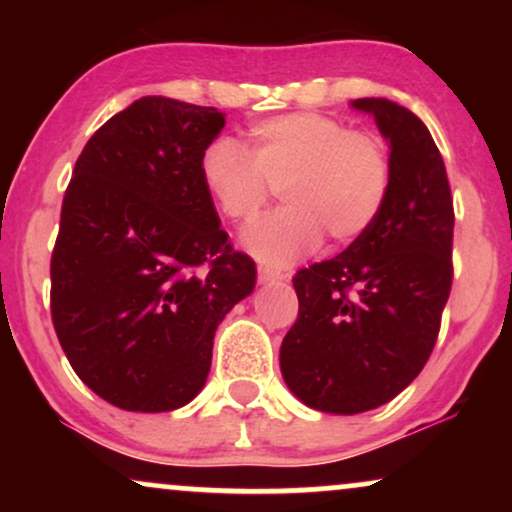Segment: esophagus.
I'll list each match as a JSON object with an SVG mask.
<instances>
[{
	"instance_id": "1",
	"label": "esophagus",
	"mask_w": 512,
	"mask_h": 512,
	"mask_svg": "<svg viewBox=\"0 0 512 512\" xmlns=\"http://www.w3.org/2000/svg\"><path fill=\"white\" fill-rule=\"evenodd\" d=\"M284 270H272L268 265H258V282L261 284H270V282H279V279H286Z\"/></svg>"
}]
</instances>
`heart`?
<instances>
[{
  "instance_id": "b5f03b06",
  "label": "heart",
  "mask_w": 512,
  "mask_h": 512,
  "mask_svg": "<svg viewBox=\"0 0 512 512\" xmlns=\"http://www.w3.org/2000/svg\"><path fill=\"white\" fill-rule=\"evenodd\" d=\"M249 142L251 151L214 137L200 153V177L219 212L235 223L254 219L282 191L289 205L242 233L244 247L265 263L296 261L324 235L335 244L352 242L387 205L394 158L380 132L293 111L251 125Z\"/></svg>"
}]
</instances>
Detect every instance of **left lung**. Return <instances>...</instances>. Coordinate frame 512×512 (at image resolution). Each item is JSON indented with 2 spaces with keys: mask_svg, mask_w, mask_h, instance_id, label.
<instances>
[{
  "mask_svg": "<svg viewBox=\"0 0 512 512\" xmlns=\"http://www.w3.org/2000/svg\"><path fill=\"white\" fill-rule=\"evenodd\" d=\"M354 107L389 139L394 184L368 233L296 272L298 319L279 352L293 394L335 415L384 405L422 373L454 277V205L431 132L396 102Z\"/></svg>",
  "mask_w": 512,
  "mask_h": 512,
  "instance_id": "left-lung-1",
  "label": "left lung"
}]
</instances>
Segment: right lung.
<instances>
[{"label":"right lung","instance_id":"add662e5","mask_svg":"<svg viewBox=\"0 0 512 512\" xmlns=\"http://www.w3.org/2000/svg\"><path fill=\"white\" fill-rule=\"evenodd\" d=\"M226 118L142 97L83 146L51 256V317L74 373L132 412L186 405L212 366L214 331L254 291L200 177Z\"/></svg>","mask_w":512,"mask_h":512}]
</instances>
